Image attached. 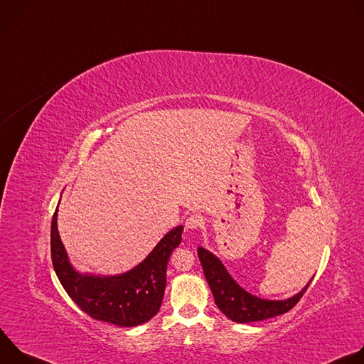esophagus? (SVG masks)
Masks as SVG:
<instances>
[{
  "label": "esophagus",
  "mask_w": 364,
  "mask_h": 364,
  "mask_svg": "<svg viewBox=\"0 0 364 364\" xmlns=\"http://www.w3.org/2000/svg\"><path fill=\"white\" fill-rule=\"evenodd\" d=\"M204 225V219L200 215H191L187 220H186V229L187 230H197L201 229Z\"/></svg>",
  "instance_id": "34e87169"
}]
</instances>
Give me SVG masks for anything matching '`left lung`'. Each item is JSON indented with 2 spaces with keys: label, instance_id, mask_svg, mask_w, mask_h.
I'll return each mask as SVG.
<instances>
[{
  "label": "left lung",
  "instance_id": "left-lung-1",
  "mask_svg": "<svg viewBox=\"0 0 364 364\" xmlns=\"http://www.w3.org/2000/svg\"><path fill=\"white\" fill-rule=\"evenodd\" d=\"M197 255L204 277L213 292L215 302L222 313L235 323H253L288 313L302 298L309 282L294 296L282 301L257 298L246 292L228 272L220 259L207 249L198 246Z\"/></svg>",
  "mask_w": 364,
  "mask_h": 364
}]
</instances>
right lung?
<instances>
[{
    "instance_id": "add662e5",
    "label": "right lung",
    "mask_w": 364,
    "mask_h": 364,
    "mask_svg": "<svg viewBox=\"0 0 364 364\" xmlns=\"http://www.w3.org/2000/svg\"><path fill=\"white\" fill-rule=\"evenodd\" d=\"M183 226L170 230L134 269L114 277L79 274L69 262L58 230V209L51 219V262L73 302L95 320L119 327L149 321L160 311L171 252L181 242Z\"/></svg>"
}]
</instances>
